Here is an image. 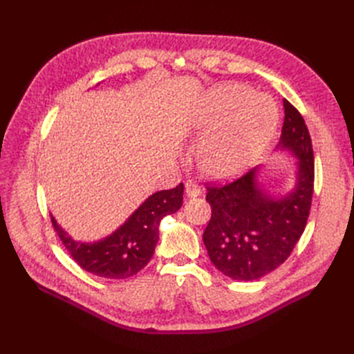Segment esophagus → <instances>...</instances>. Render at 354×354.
I'll return each mask as SVG.
<instances>
[{"mask_svg":"<svg viewBox=\"0 0 354 354\" xmlns=\"http://www.w3.org/2000/svg\"><path fill=\"white\" fill-rule=\"evenodd\" d=\"M186 194L190 198H196V196L201 195V187H199L196 181H194V180L186 181Z\"/></svg>","mask_w":354,"mask_h":354,"instance_id":"34e87169","label":"esophagus"}]
</instances>
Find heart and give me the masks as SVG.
Masks as SVG:
<instances>
[{
	"instance_id": "1",
	"label": "heart",
	"mask_w": 354,
	"mask_h": 354,
	"mask_svg": "<svg viewBox=\"0 0 354 354\" xmlns=\"http://www.w3.org/2000/svg\"><path fill=\"white\" fill-rule=\"evenodd\" d=\"M274 124L276 106L266 95L236 84L214 90L195 121L196 133L208 137L198 153L202 173L218 180L241 173L261 153Z\"/></svg>"
}]
</instances>
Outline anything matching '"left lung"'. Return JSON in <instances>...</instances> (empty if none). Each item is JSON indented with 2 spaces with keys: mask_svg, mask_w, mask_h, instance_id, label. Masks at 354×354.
Returning a JSON list of instances; mask_svg holds the SVG:
<instances>
[{
  "mask_svg": "<svg viewBox=\"0 0 354 354\" xmlns=\"http://www.w3.org/2000/svg\"><path fill=\"white\" fill-rule=\"evenodd\" d=\"M281 146L298 159L297 187L274 201L257 186L255 171L229 183H207L211 218L203 243L212 264L234 281H254L273 272L291 255L306 229L315 189V155L304 118L283 99Z\"/></svg>",
  "mask_w": 354,
  "mask_h": 354,
  "instance_id": "left-lung-1",
  "label": "left lung"
}]
</instances>
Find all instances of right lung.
<instances>
[{
    "mask_svg": "<svg viewBox=\"0 0 354 354\" xmlns=\"http://www.w3.org/2000/svg\"><path fill=\"white\" fill-rule=\"evenodd\" d=\"M183 205V183L160 190L149 198L112 236L95 243L72 241L51 216L63 246L81 269L106 279H127L140 272L152 259L159 238L160 218Z\"/></svg>",
    "mask_w": 354,
    "mask_h": 354,
    "instance_id": "right-lung-1",
    "label": "right lung"
}]
</instances>
